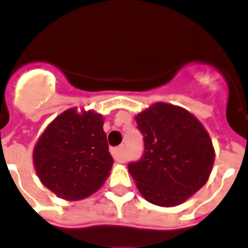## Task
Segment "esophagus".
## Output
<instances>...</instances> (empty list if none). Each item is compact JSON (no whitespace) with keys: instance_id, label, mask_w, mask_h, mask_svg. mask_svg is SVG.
<instances>
[{"instance_id":"esophagus-1","label":"esophagus","mask_w":248,"mask_h":248,"mask_svg":"<svg viewBox=\"0 0 248 248\" xmlns=\"http://www.w3.org/2000/svg\"><path fill=\"white\" fill-rule=\"evenodd\" d=\"M112 157L115 158V161L123 162L124 161V145L117 146V148H113L111 149Z\"/></svg>"}]
</instances>
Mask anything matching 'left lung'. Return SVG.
<instances>
[{"instance_id": "1", "label": "left lung", "mask_w": 248, "mask_h": 248, "mask_svg": "<svg viewBox=\"0 0 248 248\" xmlns=\"http://www.w3.org/2000/svg\"><path fill=\"white\" fill-rule=\"evenodd\" d=\"M135 120L144 136V155L128 164L137 189L153 205L185 202L210 176L216 153L209 133L190 112L166 103L153 104Z\"/></svg>"}]
</instances>
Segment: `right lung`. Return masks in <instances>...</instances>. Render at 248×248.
Here are the masks:
<instances>
[{
	"label": "right lung",
	"mask_w": 248,
	"mask_h": 248,
	"mask_svg": "<svg viewBox=\"0 0 248 248\" xmlns=\"http://www.w3.org/2000/svg\"><path fill=\"white\" fill-rule=\"evenodd\" d=\"M103 116L70 108L38 139L32 160L39 180L67 201L90 197L104 184L113 158L108 152Z\"/></svg>",
	"instance_id": "1"
}]
</instances>
